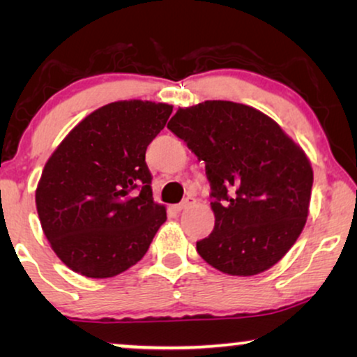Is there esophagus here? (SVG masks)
Instances as JSON below:
<instances>
[{
	"mask_svg": "<svg viewBox=\"0 0 357 357\" xmlns=\"http://www.w3.org/2000/svg\"><path fill=\"white\" fill-rule=\"evenodd\" d=\"M193 204H195V198L193 197H187L182 203L175 204V209H177V211H183V209H188L190 206H193Z\"/></svg>",
	"mask_w": 357,
	"mask_h": 357,
	"instance_id": "esophagus-1",
	"label": "esophagus"
}]
</instances>
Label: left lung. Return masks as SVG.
<instances>
[{
  "label": "left lung",
  "instance_id": "left-lung-1",
  "mask_svg": "<svg viewBox=\"0 0 357 357\" xmlns=\"http://www.w3.org/2000/svg\"><path fill=\"white\" fill-rule=\"evenodd\" d=\"M167 128L206 165L216 221L197 242L199 257L232 276L270 270L309 216L314 170L301 146L263 112L229 100L178 109Z\"/></svg>",
  "mask_w": 357,
  "mask_h": 357
}]
</instances>
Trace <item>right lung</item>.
<instances>
[{
  "mask_svg": "<svg viewBox=\"0 0 357 357\" xmlns=\"http://www.w3.org/2000/svg\"><path fill=\"white\" fill-rule=\"evenodd\" d=\"M172 105L119 100L79 121L43 167L36 204L56 257L87 278L120 275L167 219L153 199L146 149Z\"/></svg>",
  "mask_w": 357,
  "mask_h": 357,
  "instance_id": "right-lung-1",
  "label": "right lung"
}]
</instances>
